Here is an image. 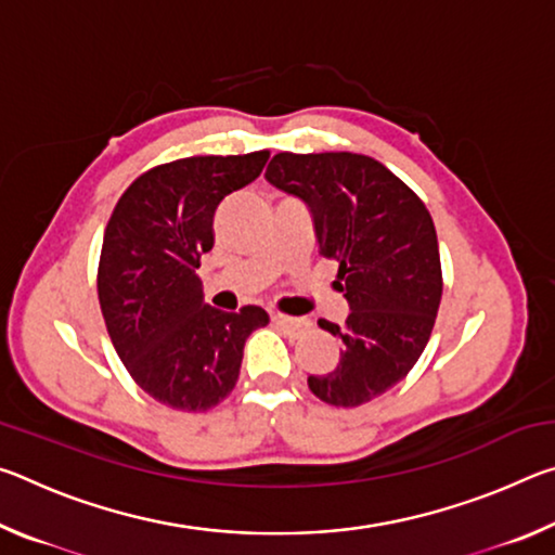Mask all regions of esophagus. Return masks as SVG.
Returning a JSON list of instances; mask_svg holds the SVG:
<instances>
[{
  "mask_svg": "<svg viewBox=\"0 0 555 555\" xmlns=\"http://www.w3.org/2000/svg\"><path fill=\"white\" fill-rule=\"evenodd\" d=\"M271 321H274L279 327H284V331H288L291 335H300L308 327V321H304V318H291L284 313H271Z\"/></svg>",
  "mask_w": 555,
  "mask_h": 555,
  "instance_id": "34e87169",
  "label": "esophagus"
}]
</instances>
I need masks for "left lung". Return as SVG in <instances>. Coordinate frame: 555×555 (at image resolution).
<instances>
[{"label":"left lung","instance_id":"left-lung-1","mask_svg":"<svg viewBox=\"0 0 555 555\" xmlns=\"http://www.w3.org/2000/svg\"><path fill=\"white\" fill-rule=\"evenodd\" d=\"M267 181L311 210L321 255L335 259L345 325L318 321L343 340L340 364L308 387L333 406H360L399 384L434 331L443 274L434 220L411 188L372 156L281 152Z\"/></svg>","mask_w":555,"mask_h":555}]
</instances>
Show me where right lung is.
I'll return each mask as SVG.
<instances>
[{"mask_svg": "<svg viewBox=\"0 0 555 555\" xmlns=\"http://www.w3.org/2000/svg\"><path fill=\"white\" fill-rule=\"evenodd\" d=\"M269 152L191 156L137 178L107 222L98 296L112 345L149 397L208 411L240 377L244 343L269 323L259 306L205 304L195 269L212 249V220L230 193L259 178Z\"/></svg>", "mask_w": 555, "mask_h": 555, "instance_id": "1", "label": "right lung"}]
</instances>
